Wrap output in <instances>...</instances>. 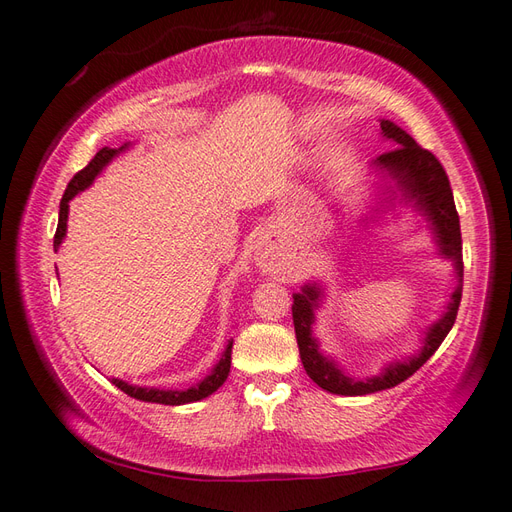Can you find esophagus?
<instances>
[{
	"label": "esophagus",
	"instance_id": "1",
	"mask_svg": "<svg viewBox=\"0 0 512 512\" xmlns=\"http://www.w3.org/2000/svg\"><path fill=\"white\" fill-rule=\"evenodd\" d=\"M259 264H261V268H266V270H272V266L277 264V255L270 251V248H264V251L259 253Z\"/></svg>",
	"mask_w": 512,
	"mask_h": 512
}]
</instances>
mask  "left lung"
<instances>
[{"instance_id":"1","label":"left lung","mask_w":512,"mask_h":512,"mask_svg":"<svg viewBox=\"0 0 512 512\" xmlns=\"http://www.w3.org/2000/svg\"><path fill=\"white\" fill-rule=\"evenodd\" d=\"M379 128H382V135L397 146L384 154H379L375 159V168L386 172L403 192V198L410 200L412 205L423 211V216L432 222L441 255L454 261L458 285L454 294H451V303L447 305V312L443 314V318L427 329V334L423 338V349L417 355H412L410 360L388 364L382 375L371 379L349 377L334 360H329L320 353L318 340L312 336L314 310L318 307L320 296H323L318 285H303L301 292L292 294V318L303 368L320 388L344 397L371 395V392H379L406 382L410 375L417 373L419 368L432 358L434 351L441 347V342L447 338L449 329L454 327L458 305L462 299V268L465 266H462L460 218L456 211L454 194H451L447 172L430 150L421 148L417 141L397 124L382 120L379 122Z\"/></svg>"}]
</instances>
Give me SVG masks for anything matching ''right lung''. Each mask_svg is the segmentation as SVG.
Segmentation results:
<instances>
[{"instance_id":"obj_1","label":"right lung","mask_w":512,"mask_h":512,"mask_svg":"<svg viewBox=\"0 0 512 512\" xmlns=\"http://www.w3.org/2000/svg\"><path fill=\"white\" fill-rule=\"evenodd\" d=\"M128 148V144H124L122 148H102L95 157L89 161L87 168H82L74 178H71L65 194H63V200H61V211H58V227H56V235H54V251H58V246H61L63 237L67 233V213H69V200L74 198L78 192H82V189H87L93 178L98 176L106 163H111V159L115 157L117 152ZM58 272V270H56ZM231 347L233 342L227 344V349H224L220 362L213 366L211 375H207L205 379L198 386H192L187 390H159V388H141V386H133L128 382H122V379H111V382L124 390L128 397H135L139 401H148V403H163V406H183V403H192V401H200L209 397L211 392H216L222 384L224 379L229 377V371H231Z\"/></svg>"}]
</instances>
